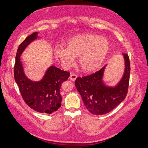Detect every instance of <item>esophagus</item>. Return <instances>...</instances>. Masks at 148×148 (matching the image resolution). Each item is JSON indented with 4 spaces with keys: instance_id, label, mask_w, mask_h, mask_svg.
Masks as SVG:
<instances>
[{
    "instance_id": "obj_1",
    "label": "esophagus",
    "mask_w": 148,
    "mask_h": 148,
    "mask_svg": "<svg viewBox=\"0 0 148 148\" xmlns=\"http://www.w3.org/2000/svg\"><path fill=\"white\" fill-rule=\"evenodd\" d=\"M77 78V75L76 74H74V73H71L70 75V77H69V79L73 81H75L76 80V79Z\"/></svg>"
}]
</instances>
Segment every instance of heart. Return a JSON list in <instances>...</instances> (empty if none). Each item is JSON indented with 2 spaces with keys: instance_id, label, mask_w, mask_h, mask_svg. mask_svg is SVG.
Segmentation results:
<instances>
[{
  "instance_id": "heart-1",
  "label": "heart",
  "mask_w": 148,
  "mask_h": 148,
  "mask_svg": "<svg viewBox=\"0 0 148 148\" xmlns=\"http://www.w3.org/2000/svg\"><path fill=\"white\" fill-rule=\"evenodd\" d=\"M66 48L54 49V56L64 67L73 65L79 57L81 69L85 72L96 71L101 67L110 51V44L106 38L98 35L84 34L72 37L65 42Z\"/></svg>"
}]
</instances>
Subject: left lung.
<instances>
[{
	"label": "left lung",
	"mask_w": 148,
	"mask_h": 148,
	"mask_svg": "<svg viewBox=\"0 0 148 148\" xmlns=\"http://www.w3.org/2000/svg\"><path fill=\"white\" fill-rule=\"evenodd\" d=\"M125 60V71L121 81L114 88L103 85L101 81L105 66L89 75L77 77L75 86L81 94L84 106L96 115L106 114L125 100L129 85L130 64L129 55L123 54Z\"/></svg>",
	"instance_id": "1"
}]
</instances>
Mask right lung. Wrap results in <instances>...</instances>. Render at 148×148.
Instances as JSON below:
<instances>
[{
    "mask_svg": "<svg viewBox=\"0 0 148 148\" xmlns=\"http://www.w3.org/2000/svg\"><path fill=\"white\" fill-rule=\"evenodd\" d=\"M37 37V33H33L19 45L14 64V79L23 100L29 107L37 112L50 114L61 106L60 88L68 79L70 73L51 66L39 82H33L25 77L19 57L27 46Z\"/></svg>",
    "mask_w": 148,
    "mask_h": 148,
    "instance_id": "obj_1",
    "label": "right lung"
}]
</instances>
